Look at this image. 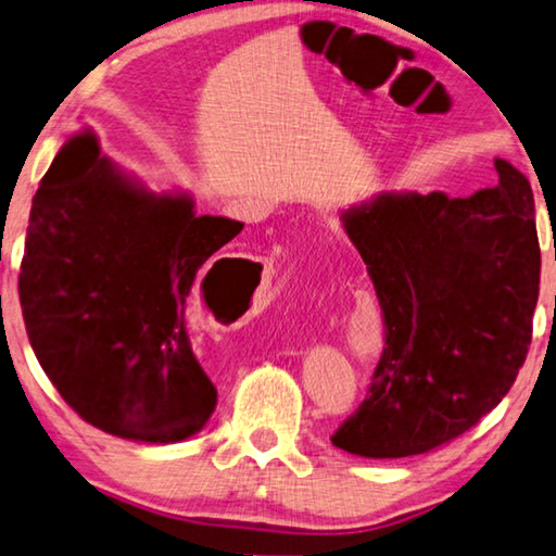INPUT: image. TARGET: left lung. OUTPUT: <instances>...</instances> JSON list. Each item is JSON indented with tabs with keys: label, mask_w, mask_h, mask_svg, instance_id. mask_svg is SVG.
<instances>
[{
	"label": "left lung",
	"mask_w": 556,
	"mask_h": 556,
	"mask_svg": "<svg viewBox=\"0 0 556 556\" xmlns=\"http://www.w3.org/2000/svg\"><path fill=\"white\" fill-rule=\"evenodd\" d=\"M470 198L381 192L341 215L383 312L368 395L331 443L408 457L463 435L513 389L532 343L540 240L530 180L495 157Z\"/></svg>",
	"instance_id": "left-lung-1"
}]
</instances>
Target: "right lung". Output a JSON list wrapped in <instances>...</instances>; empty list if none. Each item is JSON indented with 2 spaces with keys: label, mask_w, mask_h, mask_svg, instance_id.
Instances as JSON below:
<instances>
[{
  "label": "right lung",
  "mask_w": 556,
  "mask_h": 556,
  "mask_svg": "<svg viewBox=\"0 0 556 556\" xmlns=\"http://www.w3.org/2000/svg\"><path fill=\"white\" fill-rule=\"evenodd\" d=\"M242 227L195 215L188 192L148 190L91 130L66 140L31 200L20 302L43 374L86 422L155 445L205 428L217 389L190 349L185 302Z\"/></svg>",
  "instance_id": "add662e5"
}]
</instances>
